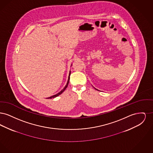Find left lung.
Wrapping results in <instances>:
<instances>
[{
	"label": "left lung",
	"mask_w": 153,
	"mask_h": 153,
	"mask_svg": "<svg viewBox=\"0 0 153 153\" xmlns=\"http://www.w3.org/2000/svg\"><path fill=\"white\" fill-rule=\"evenodd\" d=\"M95 89H96V88H95ZM97 91H99V90H97Z\"/></svg>",
	"instance_id": "left-lung-1"
}]
</instances>
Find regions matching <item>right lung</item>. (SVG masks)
<instances>
[{
  "instance_id": "1",
  "label": "right lung",
  "mask_w": 153,
  "mask_h": 153,
  "mask_svg": "<svg viewBox=\"0 0 153 153\" xmlns=\"http://www.w3.org/2000/svg\"><path fill=\"white\" fill-rule=\"evenodd\" d=\"M70 75H71V71H70V72H69V77H68V81H67V84H66V85H65V87L64 88V89H62L59 92H58V94H57L56 95H53V96H51V97H48L47 99H52V98H54V97H57L59 95H61L65 90L66 89V88H67L68 87V84H69V79H70Z\"/></svg>"
}]
</instances>
